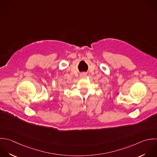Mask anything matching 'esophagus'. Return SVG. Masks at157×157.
Instances as JSON below:
<instances>
[{"label":"esophagus","instance_id":"34e87169","mask_svg":"<svg viewBox=\"0 0 157 157\" xmlns=\"http://www.w3.org/2000/svg\"><path fill=\"white\" fill-rule=\"evenodd\" d=\"M87 76V74L86 73H82L81 75V77L82 78H84V77H86Z\"/></svg>","mask_w":157,"mask_h":157}]
</instances>
